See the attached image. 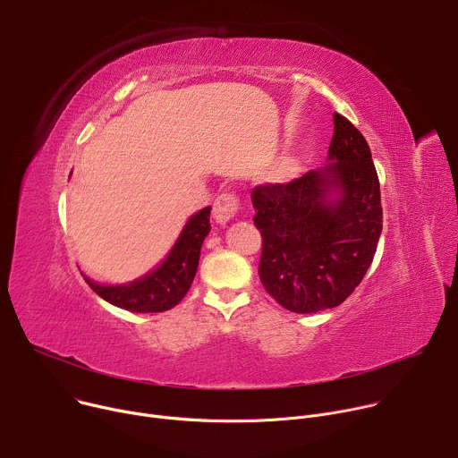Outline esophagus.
Instances as JSON below:
<instances>
[{
  "label": "esophagus",
  "mask_w": 458,
  "mask_h": 458,
  "mask_svg": "<svg viewBox=\"0 0 458 458\" xmlns=\"http://www.w3.org/2000/svg\"><path fill=\"white\" fill-rule=\"evenodd\" d=\"M239 208L241 203L235 193H221L214 203V217L219 225H226L230 219L237 216Z\"/></svg>",
  "instance_id": "esophagus-1"
}]
</instances>
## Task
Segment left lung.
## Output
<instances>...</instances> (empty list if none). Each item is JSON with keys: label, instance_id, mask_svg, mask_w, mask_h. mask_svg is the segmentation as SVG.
I'll return each instance as SVG.
<instances>
[{"label": "left lung", "instance_id": "left-lung-1", "mask_svg": "<svg viewBox=\"0 0 458 458\" xmlns=\"http://www.w3.org/2000/svg\"><path fill=\"white\" fill-rule=\"evenodd\" d=\"M328 163L299 179L251 190L263 237L259 277L293 313L343 304L366 276L382 232V205L369 147L334 114Z\"/></svg>", "mask_w": 458, "mask_h": 458}]
</instances>
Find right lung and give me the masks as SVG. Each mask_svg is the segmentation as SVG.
I'll list each match as a JSON object with an SVG mask.
<instances>
[{"mask_svg":"<svg viewBox=\"0 0 458 458\" xmlns=\"http://www.w3.org/2000/svg\"><path fill=\"white\" fill-rule=\"evenodd\" d=\"M210 207L190 217L165 263L152 274L128 284L103 286L89 277L87 284L106 302L138 313H159L182 301L199 267V253L210 232Z\"/></svg>","mask_w":458,"mask_h":458,"instance_id":"right-lung-1","label":"right lung"}]
</instances>
